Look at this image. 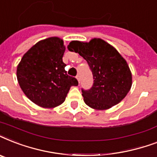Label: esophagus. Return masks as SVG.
<instances>
[{"instance_id":"obj_1","label":"esophagus","mask_w":157,"mask_h":157,"mask_svg":"<svg viewBox=\"0 0 157 157\" xmlns=\"http://www.w3.org/2000/svg\"><path fill=\"white\" fill-rule=\"evenodd\" d=\"M76 79H77V81H78L79 83H80V82H81V76H80V75H77V76H76Z\"/></svg>"}]
</instances>
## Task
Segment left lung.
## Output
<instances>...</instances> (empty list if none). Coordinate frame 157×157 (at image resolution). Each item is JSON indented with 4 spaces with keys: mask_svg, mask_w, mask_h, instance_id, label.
<instances>
[{
    "mask_svg": "<svg viewBox=\"0 0 157 157\" xmlns=\"http://www.w3.org/2000/svg\"><path fill=\"white\" fill-rule=\"evenodd\" d=\"M69 50L86 59L94 78L90 90L81 89L84 101L94 109L105 110L119 103L132 86L129 67L121 54L99 38L87 42L71 41Z\"/></svg>",
    "mask_w": 157,
    "mask_h": 157,
    "instance_id": "8db88e82",
    "label": "left lung"
}]
</instances>
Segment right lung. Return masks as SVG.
<instances>
[{
  "instance_id": "add662e5",
  "label": "right lung",
  "mask_w": 157,
  "mask_h": 157,
  "mask_svg": "<svg viewBox=\"0 0 157 157\" xmlns=\"http://www.w3.org/2000/svg\"><path fill=\"white\" fill-rule=\"evenodd\" d=\"M63 40L50 37L34 45L21 59L17 79L22 90L32 102L51 108L63 103L71 86H78L68 76L63 62Z\"/></svg>"
}]
</instances>
